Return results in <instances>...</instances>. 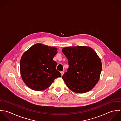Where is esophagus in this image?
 <instances>
[{
	"mask_svg": "<svg viewBox=\"0 0 121 121\" xmlns=\"http://www.w3.org/2000/svg\"><path fill=\"white\" fill-rule=\"evenodd\" d=\"M64 73V72H61V74L62 76H63V75Z\"/></svg>",
	"mask_w": 121,
	"mask_h": 121,
	"instance_id": "obj_1",
	"label": "esophagus"
}]
</instances>
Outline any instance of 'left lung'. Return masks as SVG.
<instances>
[{"mask_svg":"<svg viewBox=\"0 0 121 121\" xmlns=\"http://www.w3.org/2000/svg\"><path fill=\"white\" fill-rule=\"evenodd\" d=\"M62 52L68 60L69 66L62 76L67 87L78 93L92 90L99 79L102 68L96 52L86 46L66 47Z\"/></svg>","mask_w":121,"mask_h":121,"instance_id":"8db88e82","label":"left lung"}]
</instances>
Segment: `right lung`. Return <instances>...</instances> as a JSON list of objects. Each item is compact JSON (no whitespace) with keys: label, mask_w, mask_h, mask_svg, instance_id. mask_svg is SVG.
Returning <instances> with one entry per match:
<instances>
[{"label":"right lung","mask_w":121,"mask_h":121,"mask_svg":"<svg viewBox=\"0 0 121 121\" xmlns=\"http://www.w3.org/2000/svg\"><path fill=\"white\" fill-rule=\"evenodd\" d=\"M57 49L40 43L31 46L22 56L20 66L22 79L30 89L41 91L48 88L54 80L61 77L53 60Z\"/></svg>","instance_id":"1"}]
</instances>
